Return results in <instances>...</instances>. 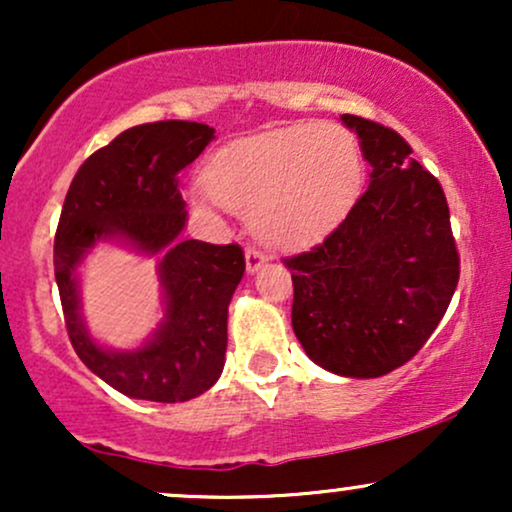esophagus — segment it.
Instances as JSON below:
<instances>
[{
  "label": "esophagus",
  "instance_id": "obj_1",
  "mask_svg": "<svg viewBox=\"0 0 512 512\" xmlns=\"http://www.w3.org/2000/svg\"><path fill=\"white\" fill-rule=\"evenodd\" d=\"M264 262H267V257H264L262 250H257V248L245 250V267H248V274H255Z\"/></svg>",
  "mask_w": 512,
  "mask_h": 512
}]
</instances>
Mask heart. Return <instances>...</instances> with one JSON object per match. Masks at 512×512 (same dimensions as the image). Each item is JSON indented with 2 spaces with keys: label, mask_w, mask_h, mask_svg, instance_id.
<instances>
[{
  "label": "heart",
  "mask_w": 512,
  "mask_h": 512,
  "mask_svg": "<svg viewBox=\"0 0 512 512\" xmlns=\"http://www.w3.org/2000/svg\"><path fill=\"white\" fill-rule=\"evenodd\" d=\"M363 173L361 146L344 127L293 125L214 154L195 197L243 211L264 243L293 248L342 219L361 192Z\"/></svg>",
  "instance_id": "b5f03b06"
}]
</instances>
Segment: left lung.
Instances as JSON below:
<instances>
[{"label":"left lung","mask_w":512,"mask_h":512,"mask_svg":"<svg viewBox=\"0 0 512 512\" xmlns=\"http://www.w3.org/2000/svg\"><path fill=\"white\" fill-rule=\"evenodd\" d=\"M370 163L368 190L315 248L286 257L291 325L317 366L380 378L409 361L448 310L460 255L443 187L395 129L342 115Z\"/></svg>","instance_id":"left-lung-1"}]
</instances>
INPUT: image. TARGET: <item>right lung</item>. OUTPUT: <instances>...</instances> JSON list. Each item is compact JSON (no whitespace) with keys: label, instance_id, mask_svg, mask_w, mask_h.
<instances>
[{"label":"right lung","instance_id":"add662e5","mask_svg":"<svg viewBox=\"0 0 512 512\" xmlns=\"http://www.w3.org/2000/svg\"><path fill=\"white\" fill-rule=\"evenodd\" d=\"M214 139L202 122L161 120L129 127L76 170L55 236V279L69 342L98 378L122 395L187 402L219 380L228 344V303L245 272L240 245L182 240L187 211L180 170ZM98 239H120L164 257L167 313L132 352L103 350L80 317L75 267Z\"/></svg>","mask_w":512,"mask_h":512}]
</instances>
